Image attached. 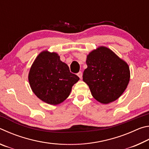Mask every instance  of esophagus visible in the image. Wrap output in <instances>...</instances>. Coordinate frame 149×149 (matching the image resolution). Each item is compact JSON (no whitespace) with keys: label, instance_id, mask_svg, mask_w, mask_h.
<instances>
[{"label":"esophagus","instance_id":"34e87169","mask_svg":"<svg viewBox=\"0 0 149 149\" xmlns=\"http://www.w3.org/2000/svg\"><path fill=\"white\" fill-rule=\"evenodd\" d=\"M77 75H78V77H79L80 79H82V76H83V74H82V72H79V73H78L77 74Z\"/></svg>","mask_w":149,"mask_h":149}]
</instances>
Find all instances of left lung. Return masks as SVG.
Segmentation results:
<instances>
[{
  "mask_svg": "<svg viewBox=\"0 0 149 149\" xmlns=\"http://www.w3.org/2000/svg\"><path fill=\"white\" fill-rule=\"evenodd\" d=\"M87 68L83 80L97 101L107 104L117 100L127 88L130 79L127 62L112 50L100 46L87 56Z\"/></svg>",
  "mask_w": 149,
  "mask_h": 149,
  "instance_id": "1",
  "label": "left lung"
}]
</instances>
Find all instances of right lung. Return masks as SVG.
<instances>
[{"label":"right lung","instance_id":"obj_1","mask_svg":"<svg viewBox=\"0 0 149 149\" xmlns=\"http://www.w3.org/2000/svg\"><path fill=\"white\" fill-rule=\"evenodd\" d=\"M56 52L43 50L34 60L28 80L34 94L42 101L59 104L69 97L72 88L79 81Z\"/></svg>","mask_w":149,"mask_h":149}]
</instances>
